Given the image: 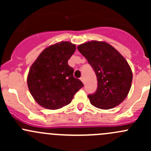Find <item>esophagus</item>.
Returning a JSON list of instances; mask_svg holds the SVG:
<instances>
[{"instance_id":"1","label":"esophagus","mask_w":151,"mask_h":151,"mask_svg":"<svg viewBox=\"0 0 151 151\" xmlns=\"http://www.w3.org/2000/svg\"><path fill=\"white\" fill-rule=\"evenodd\" d=\"M80 80H81V81L83 82V83L85 84V79H84V77H80Z\"/></svg>"}]
</instances>
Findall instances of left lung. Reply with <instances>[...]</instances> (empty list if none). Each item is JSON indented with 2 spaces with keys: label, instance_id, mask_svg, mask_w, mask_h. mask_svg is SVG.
<instances>
[{
  "label": "left lung",
  "instance_id": "1",
  "mask_svg": "<svg viewBox=\"0 0 151 151\" xmlns=\"http://www.w3.org/2000/svg\"><path fill=\"white\" fill-rule=\"evenodd\" d=\"M92 66L97 77V90L88 96L91 104L102 109L118 106L126 98L132 82V71L126 59L104 42L91 41L77 47Z\"/></svg>",
  "mask_w": 151,
  "mask_h": 151
}]
</instances>
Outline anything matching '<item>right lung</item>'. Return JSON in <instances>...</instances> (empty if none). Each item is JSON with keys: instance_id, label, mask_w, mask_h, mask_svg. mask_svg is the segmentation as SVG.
Here are the masks:
<instances>
[{"instance_id": "right-lung-1", "label": "right lung", "mask_w": 151, "mask_h": 151, "mask_svg": "<svg viewBox=\"0 0 151 151\" xmlns=\"http://www.w3.org/2000/svg\"><path fill=\"white\" fill-rule=\"evenodd\" d=\"M76 46L61 42L47 47L30 66L27 79L28 89L35 101L48 109H57L70 104L83 84L74 78L68 60Z\"/></svg>"}]
</instances>
